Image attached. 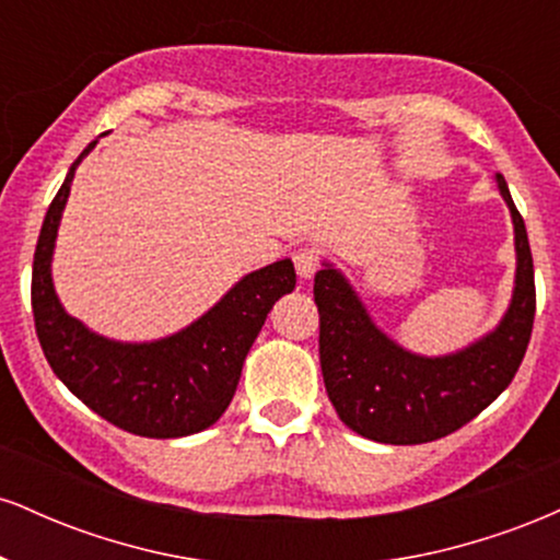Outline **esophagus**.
Here are the masks:
<instances>
[{
  "label": "esophagus",
  "instance_id": "obj_1",
  "mask_svg": "<svg viewBox=\"0 0 560 560\" xmlns=\"http://www.w3.org/2000/svg\"><path fill=\"white\" fill-rule=\"evenodd\" d=\"M320 262H324V258H320L316 247H300L298 253H294V268H298L300 279H313L320 268Z\"/></svg>",
  "mask_w": 560,
  "mask_h": 560
}]
</instances>
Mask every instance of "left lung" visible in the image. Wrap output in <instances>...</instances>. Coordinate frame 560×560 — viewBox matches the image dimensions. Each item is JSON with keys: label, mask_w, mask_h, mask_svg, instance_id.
Listing matches in <instances>:
<instances>
[{"label": "left lung", "mask_w": 560, "mask_h": 560, "mask_svg": "<svg viewBox=\"0 0 560 560\" xmlns=\"http://www.w3.org/2000/svg\"><path fill=\"white\" fill-rule=\"evenodd\" d=\"M516 229V289L490 337L447 358L405 352L371 324L334 268L316 273L318 355L329 400L352 432L384 445H421L458 432L503 392L524 361L535 324V266L524 218L498 173Z\"/></svg>", "instance_id": "8db88e82"}]
</instances>
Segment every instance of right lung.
I'll list each match as a JSON object with an SVG mask.
<instances>
[{"mask_svg": "<svg viewBox=\"0 0 560 560\" xmlns=\"http://www.w3.org/2000/svg\"><path fill=\"white\" fill-rule=\"evenodd\" d=\"M94 144L70 165L36 242L31 307L38 345L60 382L113 427L152 440L197 434L229 408L268 311L294 289V266L279 260L244 276L213 311L160 342L120 345L96 337L62 311L49 273L75 165Z\"/></svg>", "mask_w": 560, "mask_h": 560, "instance_id": "right-lung-1", "label": "right lung"}]
</instances>
